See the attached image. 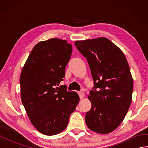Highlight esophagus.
I'll list each match as a JSON object with an SVG mask.
<instances>
[{
	"label": "esophagus",
	"mask_w": 148,
	"mask_h": 148,
	"mask_svg": "<svg viewBox=\"0 0 148 148\" xmlns=\"http://www.w3.org/2000/svg\"><path fill=\"white\" fill-rule=\"evenodd\" d=\"M78 95H79V96L80 99H83L84 97V94L82 92H78Z\"/></svg>",
	"instance_id": "34e87169"
}]
</instances>
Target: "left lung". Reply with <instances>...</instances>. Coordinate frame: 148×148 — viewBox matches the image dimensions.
<instances>
[{
  "label": "left lung",
  "instance_id": "obj_1",
  "mask_svg": "<svg viewBox=\"0 0 148 148\" xmlns=\"http://www.w3.org/2000/svg\"><path fill=\"white\" fill-rule=\"evenodd\" d=\"M74 44L87 60L95 85L88 95L92 108L85 115L86 125L95 132L109 134L121 123L131 104L129 65L121 50L106 37Z\"/></svg>",
  "mask_w": 148,
  "mask_h": 148
}]
</instances>
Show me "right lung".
Wrapping results in <instances>:
<instances>
[{"instance_id": "right-lung-1", "label": "right lung", "mask_w": 148, "mask_h": 148, "mask_svg": "<svg viewBox=\"0 0 148 148\" xmlns=\"http://www.w3.org/2000/svg\"><path fill=\"white\" fill-rule=\"evenodd\" d=\"M72 54L65 40L50 39L34 47L21 72V102L30 120L39 132L58 134L67 127L70 115L79 97L68 92L64 80L65 69Z\"/></svg>"}]
</instances>
